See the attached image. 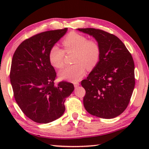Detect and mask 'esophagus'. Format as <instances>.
Segmentation results:
<instances>
[{
    "label": "esophagus",
    "mask_w": 149,
    "mask_h": 149,
    "mask_svg": "<svg viewBox=\"0 0 149 149\" xmlns=\"http://www.w3.org/2000/svg\"><path fill=\"white\" fill-rule=\"evenodd\" d=\"M74 85L75 88H77V87H79V83H78V82H75L74 84Z\"/></svg>",
    "instance_id": "34e87169"
}]
</instances>
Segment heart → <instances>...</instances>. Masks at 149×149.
Segmentation results:
<instances>
[{
	"label": "heart",
	"mask_w": 149,
	"mask_h": 149,
	"mask_svg": "<svg viewBox=\"0 0 149 149\" xmlns=\"http://www.w3.org/2000/svg\"><path fill=\"white\" fill-rule=\"evenodd\" d=\"M64 50L56 45L50 47L49 52L50 63L54 68L61 69L64 66L65 52H74L73 63L60 72L61 79L75 81L84 76L86 68L92 70L99 64L101 56V48L95 40H88L85 35L71 32L62 41Z\"/></svg>",
	"instance_id": "obj_1"
}]
</instances>
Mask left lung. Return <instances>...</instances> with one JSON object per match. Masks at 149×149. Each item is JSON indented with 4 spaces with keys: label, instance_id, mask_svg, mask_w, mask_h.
Wrapping results in <instances>:
<instances>
[{
    "label": "left lung",
    "instance_id": "obj_1",
    "mask_svg": "<svg viewBox=\"0 0 149 149\" xmlns=\"http://www.w3.org/2000/svg\"><path fill=\"white\" fill-rule=\"evenodd\" d=\"M92 35L101 48L99 64L81 85L85 89L84 107L95 116L111 119L127 107L135 87V65L132 54L122 41L103 30L79 28Z\"/></svg>",
    "mask_w": 149,
    "mask_h": 149
}]
</instances>
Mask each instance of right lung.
I'll use <instances>...</instances> for the list:
<instances>
[{"label":"right lung","mask_w":149,"mask_h":149,"mask_svg":"<svg viewBox=\"0 0 149 149\" xmlns=\"http://www.w3.org/2000/svg\"><path fill=\"white\" fill-rule=\"evenodd\" d=\"M68 28L40 33L20 44L12 57L10 78L15 100L35 122L47 123L61 117L65 99L74 90L67 81L54 84L56 73L49 60L50 47Z\"/></svg>","instance_id":"obj_1"}]
</instances>
